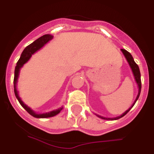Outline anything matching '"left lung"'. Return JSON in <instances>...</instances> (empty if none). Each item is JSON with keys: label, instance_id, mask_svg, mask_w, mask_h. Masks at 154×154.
Returning <instances> with one entry per match:
<instances>
[{"label": "left lung", "instance_id": "8db88e82", "mask_svg": "<svg viewBox=\"0 0 154 154\" xmlns=\"http://www.w3.org/2000/svg\"><path fill=\"white\" fill-rule=\"evenodd\" d=\"M122 53H123V54H124L125 57V58H126V59H127L129 65H130L131 68L132 72H133L134 76V79H135L136 82H137V86H138V94H137V98H136L135 101L134 102L133 105H132V106H131V108H129V109L127 110V111L123 113V114L122 115V116H119V117H116V118H105V117H103V116H98V117L101 118V119H105V120H117V119H120V118H122V117H123V116H125V115L127 114V113L129 111H130L131 109V108L133 107L134 105L135 104V103H136V102H137V99L139 98V96H140V90H141V80H140V69H139L138 65H137V64H136L135 61H134L133 57H132L131 54L130 53L128 52V51H126L125 49H122Z\"/></svg>", "mask_w": 154, "mask_h": 154}]
</instances>
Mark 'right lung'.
<instances>
[{
    "label": "right lung",
    "instance_id": "right-lung-1",
    "mask_svg": "<svg viewBox=\"0 0 154 154\" xmlns=\"http://www.w3.org/2000/svg\"><path fill=\"white\" fill-rule=\"evenodd\" d=\"M52 38H53L52 35H49V34H46V35H42V36H41L40 38H38V39L34 41L32 43L29 45L28 46L26 47L25 49L23 50V51L22 54H21L20 59H19V61H17V66H16L15 67V71H14V93H15L16 97H17V99L18 100L19 103H20L21 106H22L26 110V112L29 113V114H30L31 116H32L35 118H38V119H45V118L53 117V116L58 114V113L61 111L62 108L57 109L54 110V111L50 112L42 113V114H37V113H35V112L32 111L29 107H28L26 105L24 104L22 100H21V99L20 98V97H19V95H18V92H17V80H18L20 70L21 67L23 66V64L29 61V59L31 57L32 54H33L35 51H37L38 50H39L40 48H42L48 42H49L50 40L52 39Z\"/></svg>",
    "mask_w": 154,
    "mask_h": 154
}]
</instances>
